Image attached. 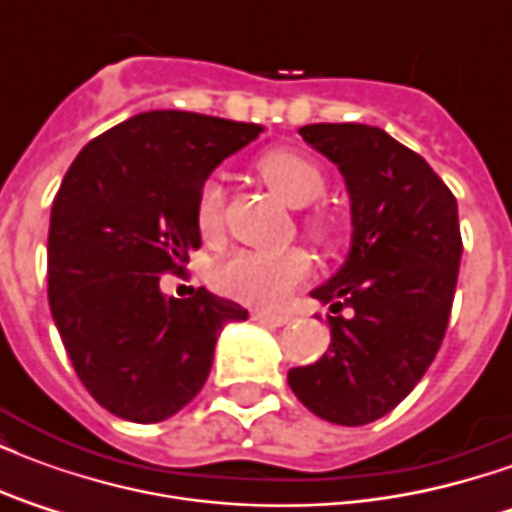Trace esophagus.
I'll return each mask as SVG.
<instances>
[{
	"label": "esophagus",
	"instance_id": "esophagus-1",
	"mask_svg": "<svg viewBox=\"0 0 512 512\" xmlns=\"http://www.w3.org/2000/svg\"><path fill=\"white\" fill-rule=\"evenodd\" d=\"M252 321L266 323V326H285V323L290 321V315H277V312L255 310V312H252Z\"/></svg>",
	"mask_w": 512,
	"mask_h": 512
}]
</instances>
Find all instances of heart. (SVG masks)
<instances>
[{
	"label": "heart",
	"instance_id": "obj_1",
	"mask_svg": "<svg viewBox=\"0 0 512 512\" xmlns=\"http://www.w3.org/2000/svg\"><path fill=\"white\" fill-rule=\"evenodd\" d=\"M257 172L263 175L271 189L290 205H310L326 194V172L321 164L293 147H274L255 161ZM224 186L219 178H208L197 191L194 219L205 241H216L224 230ZM304 233L323 249L340 244V219L329 208L315 205L301 216ZM312 260L301 246L288 249H241L219 260L211 271L213 288L244 304H279L290 290L310 274Z\"/></svg>",
	"mask_w": 512,
	"mask_h": 512
}]
</instances>
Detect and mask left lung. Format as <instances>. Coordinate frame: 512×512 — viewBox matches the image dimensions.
<instances>
[{
  "label": "left lung",
  "mask_w": 512,
  "mask_h": 512,
  "mask_svg": "<svg viewBox=\"0 0 512 512\" xmlns=\"http://www.w3.org/2000/svg\"><path fill=\"white\" fill-rule=\"evenodd\" d=\"M299 134L343 172L354 244L345 266L312 290L332 304L329 354L293 367L288 384L321 419L367 425L439 354L463 252L458 202L425 158L381 128L312 123ZM345 306L351 319L336 315Z\"/></svg>",
  "instance_id": "1"
}]
</instances>
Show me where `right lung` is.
<instances>
[{
	"label": "right lung",
	"instance_id": "obj_1",
	"mask_svg": "<svg viewBox=\"0 0 512 512\" xmlns=\"http://www.w3.org/2000/svg\"><path fill=\"white\" fill-rule=\"evenodd\" d=\"M263 126L156 109L95 136L54 197L49 304L87 392L115 417L161 422L178 414L213 365L235 301L205 288L172 299L161 274H183L200 249L197 191L216 164Z\"/></svg>",
	"mask_w": 512,
	"mask_h": 512
}]
</instances>
